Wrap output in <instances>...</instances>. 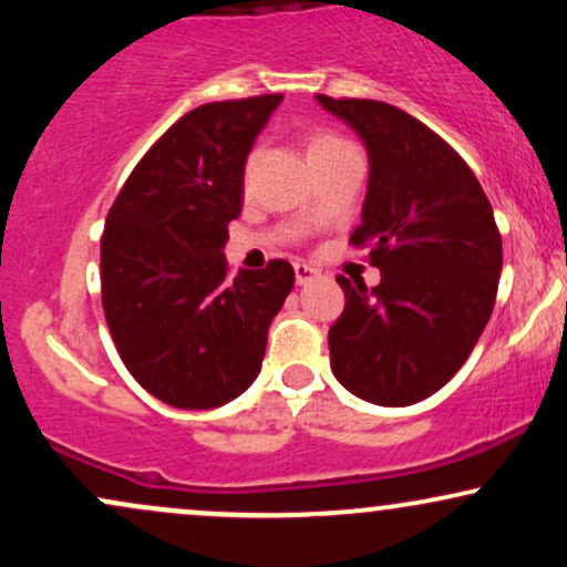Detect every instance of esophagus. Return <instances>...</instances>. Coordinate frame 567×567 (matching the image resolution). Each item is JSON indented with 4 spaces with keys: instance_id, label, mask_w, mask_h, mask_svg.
<instances>
[{
    "instance_id": "obj_1",
    "label": "esophagus",
    "mask_w": 567,
    "mask_h": 567,
    "mask_svg": "<svg viewBox=\"0 0 567 567\" xmlns=\"http://www.w3.org/2000/svg\"><path fill=\"white\" fill-rule=\"evenodd\" d=\"M292 269H296V282L298 285H309L311 279L320 277V271L311 269V266H306V264H296V266H292Z\"/></svg>"
}]
</instances>
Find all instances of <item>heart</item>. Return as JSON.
<instances>
[{
	"mask_svg": "<svg viewBox=\"0 0 567 567\" xmlns=\"http://www.w3.org/2000/svg\"><path fill=\"white\" fill-rule=\"evenodd\" d=\"M338 146H347V141H341V138H336V135H315V138L309 141V146H306V154H309V157H317V154H322V152H333V148H338Z\"/></svg>",
	"mask_w": 567,
	"mask_h": 567,
	"instance_id": "b5f03b06",
	"label": "heart"
}]
</instances>
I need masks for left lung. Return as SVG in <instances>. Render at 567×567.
I'll use <instances>...</instances> for the list:
<instances>
[{
    "instance_id": "8db88e82",
    "label": "left lung",
    "mask_w": 567,
    "mask_h": 567,
    "mask_svg": "<svg viewBox=\"0 0 567 567\" xmlns=\"http://www.w3.org/2000/svg\"><path fill=\"white\" fill-rule=\"evenodd\" d=\"M360 135L370 178L351 245H373L381 282L338 277L347 306L330 328V368L360 400L405 408L458 373L496 303L501 234L464 159L402 109L317 95Z\"/></svg>"
}]
</instances>
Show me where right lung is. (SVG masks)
<instances>
[{
	"label": "right lung",
	"instance_id": "obj_1",
	"mask_svg": "<svg viewBox=\"0 0 567 567\" xmlns=\"http://www.w3.org/2000/svg\"><path fill=\"white\" fill-rule=\"evenodd\" d=\"M282 95L205 103L130 173L101 239V292L122 362L157 400L210 410L261 373L266 333L296 282L288 261L229 277L245 162Z\"/></svg>",
	"mask_w": 567,
	"mask_h": 567
}]
</instances>
